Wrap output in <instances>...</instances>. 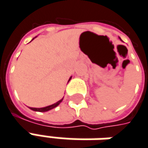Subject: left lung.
Listing matches in <instances>:
<instances>
[{
	"mask_svg": "<svg viewBox=\"0 0 148 148\" xmlns=\"http://www.w3.org/2000/svg\"><path fill=\"white\" fill-rule=\"evenodd\" d=\"M120 40H121V39H120Z\"/></svg>",
	"mask_w": 148,
	"mask_h": 148,
	"instance_id": "obj_1",
	"label": "left lung"
}]
</instances>
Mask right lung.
Here are the masks:
<instances>
[{
  "label": "right lung",
  "mask_w": 148,
  "mask_h": 148,
  "mask_svg": "<svg viewBox=\"0 0 148 148\" xmlns=\"http://www.w3.org/2000/svg\"><path fill=\"white\" fill-rule=\"evenodd\" d=\"M71 79V77H70V79H69V81ZM62 100H63V98L61 100H60V101H58L56 103H54V104L51 105V106H46V107H42V108H33V107H30V109L33 110H34V111H40V112H45V111H48V110H50L53 109V108H55V107H56L57 106H58L61 101H62Z\"/></svg>",
  "instance_id": "obj_1"
}]
</instances>
